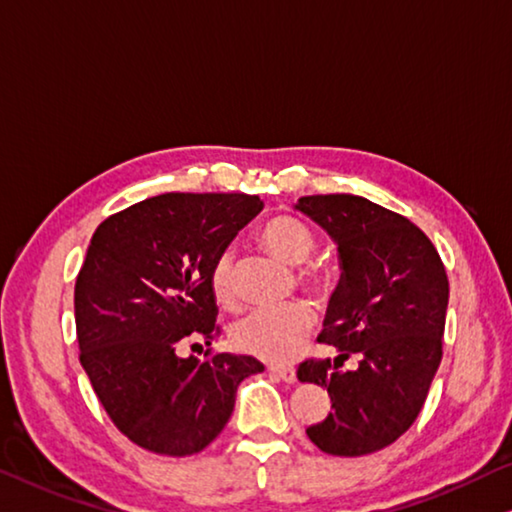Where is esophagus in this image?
I'll return each mask as SVG.
<instances>
[{
	"label": "esophagus",
	"instance_id": "esophagus-1",
	"mask_svg": "<svg viewBox=\"0 0 512 512\" xmlns=\"http://www.w3.org/2000/svg\"><path fill=\"white\" fill-rule=\"evenodd\" d=\"M267 371H270L281 382L293 384L297 380V373H295L293 366H267Z\"/></svg>",
	"mask_w": 512,
	"mask_h": 512
}]
</instances>
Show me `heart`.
<instances>
[{
	"instance_id": "b5f03b06",
	"label": "heart",
	"mask_w": 512,
	"mask_h": 512,
	"mask_svg": "<svg viewBox=\"0 0 512 512\" xmlns=\"http://www.w3.org/2000/svg\"><path fill=\"white\" fill-rule=\"evenodd\" d=\"M258 242L288 265H302L316 251V233L311 226L295 215H274L258 229ZM300 286L313 295H325L332 279L325 267L306 263L297 272ZM210 293L224 309H235V254L233 249H222L215 256L208 274ZM313 325L309 304L293 300L272 309H258L240 320L233 329V345L245 355L261 357L274 364L293 359L300 350L306 332Z\"/></svg>"
}]
</instances>
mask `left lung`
<instances>
[{
	"label": "left lung",
	"mask_w": 512,
	"mask_h": 512,
	"mask_svg": "<svg viewBox=\"0 0 512 512\" xmlns=\"http://www.w3.org/2000/svg\"><path fill=\"white\" fill-rule=\"evenodd\" d=\"M295 208L332 235L343 267L320 334L341 355L297 366L300 382L320 384L332 400L306 435L329 455L375 453L410 430L442 361L444 263L419 226L364 196L313 194ZM350 356L358 371L338 372Z\"/></svg>",
	"instance_id": "8db88e82"
}]
</instances>
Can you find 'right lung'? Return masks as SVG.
<instances>
[{
  "label": "right lung",
  "mask_w": 512,
  "mask_h": 512,
  "mask_svg": "<svg viewBox=\"0 0 512 512\" xmlns=\"http://www.w3.org/2000/svg\"><path fill=\"white\" fill-rule=\"evenodd\" d=\"M261 210L249 194L169 192L93 233L75 281L80 361L114 426L146 451H203L231 419L238 384L265 368L226 352L178 355L219 336L210 265Z\"/></svg>",
  "instance_id": "1"
}]
</instances>
